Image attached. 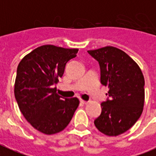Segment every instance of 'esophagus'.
Listing matches in <instances>:
<instances>
[{"label": "esophagus", "instance_id": "esophagus-1", "mask_svg": "<svg viewBox=\"0 0 156 156\" xmlns=\"http://www.w3.org/2000/svg\"><path fill=\"white\" fill-rule=\"evenodd\" d=\"M80 102H81L82 104H85V105H86V104H87V103H88V101H83V100H80Z\"/></svg>", "mask_w": 156, "mask_h": 156}]
</instances>
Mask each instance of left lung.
Returning <instances> with one entry per match:
<instances>
[{"label": "left lung", "instance_id": "obj_1", "mask_svg": "<svg viewBox=\"0 0 156 156\" xmlns=\"http://www.w3.org/2000/svg\"><path fill=\"white\" fill-rule=\"evenodd\" d=\"M99 62L101 82L109 88L95 127L109 136L127 131L140 117L145 102V79L140 68L126 52L114 46L88 51Z\"/></svg>", "mask_w": 156, "mask_h": 156}]
</instances>
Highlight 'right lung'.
I'll return each mask as SVG.
<instances>
[{"label":"right lung","mask_w":156,"mask_h":156,"mask_svg":"<svg viewBox=\"0 0 156 156\" xmlns=\"http://www.w3.org/2000/svg\"><path fill=\"white\" fill-rule=\"evenodd\" d=\"M78 51L41 45L27 54L18 65L15 97L26 120L43 134L62 131L79 105L76 97L62 99L55 87L64 74L66 63L76 56Z\"/></svg>","instance_id":"obj_1"}]
</instances>
